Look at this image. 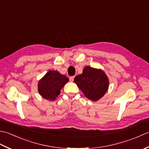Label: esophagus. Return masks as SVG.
I'll use <instances>...</instances> for the list:
<instances>
[{
  "instance_id": "obj_1",
  "label": "esophagus",
  "mask_w": 149,
  "mask_h": 149,
  "mask_svg": "<svg viewBox=\"0 0 149 149\" xmlns=\"http://www.w3.org/2000/svg\"><path fill=\"white\" fill-rule=\"evenodd\" d=\"M69 79H70V81H71V82L74 81V76H71V77H70Z\"/></svg>"
}]
</instances>
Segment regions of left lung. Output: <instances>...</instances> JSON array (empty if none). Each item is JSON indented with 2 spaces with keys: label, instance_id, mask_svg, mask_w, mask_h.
Instances as JSON below:
<instances>
[{
  "label": "left lung",
  "instance_id": "1",
  "mask_svg": "<svg viewBox=\"0 0 149 149\" xmlns=\"http://www.w3.org/2000/svg\"><path fill=\"white\" fill-rule=\"evenodd\" d=\"M74 83L88 99L96 101L102 97L108 89L109 81L102 70L86 66L83 74L74 78Z\"/></svg>",
  "mask_w": 149,
  "mask_h": 149
}]
</instances>
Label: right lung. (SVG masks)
I'll list each match as a JSON object with an SVG mask.
<instances>
[{
    "mask_svg": "<svg viewBox=\"0 0 149 149\" xmlns=\"http://www.w3.org/2000/svg\"><path fill=\"white\" fill-rule=\"evenodd\" d=\"M68 81L65 75L58 72L50 70L38 83L39 93L44 99L53 101L60 94V91Z\"/></svg>",
    "mask_w": 149,
    "mask_h": 149,
    "instance_id": "add662e5",
    "label": "right lung"
}]
</instances>
